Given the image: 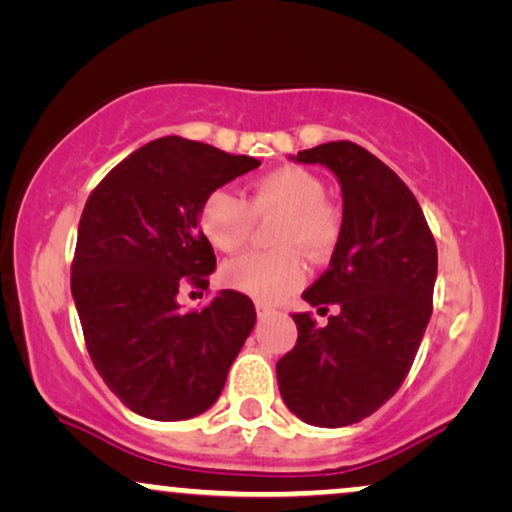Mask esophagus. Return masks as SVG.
Here are the masks:
<instances>
[{
  "instance_id": "1",
  "label": "esophagus",
  "mask_w": 512,
  "mask_h": 512,
  "mask_svg": "<svg viewBox=\"0 0 512 512\" xmlns=\"http://www.w3.org/2000/svg\"><path fill=\"white\" fill-rule=\"evenodd\" d=\"M269 315H274V310L269 308V305L257 303V317H269Z\"/></svg>"
}]
</instances>
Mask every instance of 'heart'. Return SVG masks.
<instances>
[{"label": "heart", "mask_w": 512, "mask_h": 512, "mask_svg": "<svg viewBox=\"0 0 512 512\" xmlns=\"http://www.w3.org/2000/svg\"><path fill=\"white\" fill-rule=\"evenodd\" d=\"M274 221L269 240L279 250L245 252L223 267V281L255 301L276 303L305 281L303 257L320 262L342 236V214L325 199V182L301 166H281L252 182L248 202L228 190H214L199 209V226L221 252L248 243L255 219Z\"/></svg>", "instance_id": "1"}]
</instances>
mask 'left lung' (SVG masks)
I'll return each mask as SVG.
<instances>
[{
    "mask_svg": "<svg viewBox=\"0 0 512 512\" xmlns=\"http://www.w3.org/2000/svg\"><path fill=\"white\" fill-rule=\"evenodd\" d=\"M337 175L342 236L330 269L303 293L337 315L317 327L296 313V346L276 363L279 392L298 419L339 428L378 411L407 378L433 310L438 250L416 197L392 168L354 142L298 151Z\"/></svg>",
    "mask_w": 512,
    "mask_h": 512,
    "instance_id": "8db88e82",
    "label": "left lung"
}]
</instances>
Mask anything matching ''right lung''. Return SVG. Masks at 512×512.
Masks as SVG:
<instances>
[{"instance_id": "add662e5", "label": "right lung", "mask_w": 512, "mask_h": 512, "mask_svg": "<svg viewBox=\"0 0 512 512\" xmlns=\"http://www.w3.org/2000/svg\"><path fill=\"white\" fill-rule=\"evenodd\" d=\"M260 166L182 137H161L120 161L86 199L72 296L86 349L120 402L156 421L207 411L255 327V305L219 291L180 310L185 286L207 289L214 248L199 228L211 192Z\"/></svg>"}]
</instances>
